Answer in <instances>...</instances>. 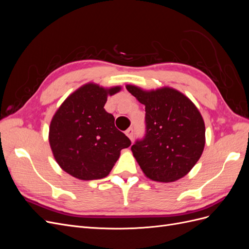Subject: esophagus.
Listing matches in <instances>:
<instances>
[{
  "label": "esophagus",
  "instance_id": "34e87169",
  "mask_svg": "<svg viewBox=\"0 0 249 249\" xmlns=\"http://www.w3.org/2000/svg\"><path fill=\"white\" fill-rule=\"evenodd\" d=\"M125 134H126V136L131 139V141H133V138H134V130H133V127H129V129L125 131Z\"/></svg>",
  "mask_w": 249,
  "mask_h": 249
}]
</instances>
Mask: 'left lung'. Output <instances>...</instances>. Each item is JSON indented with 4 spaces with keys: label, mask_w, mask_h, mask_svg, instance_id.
<instances>
[{
    "label": "left lung",
    "mask_w": 249,
    "mask_h": 249,
    "mask_svg": "<svg viewBox=\"0 0 249 249\" xmlns=\"http://www.w3.org/2000/svg\"><path fill=\"white\" fill-rule=\"evenodd\" d=\"M126 89L145 106V136L131 147L143 173L162 183L182 178L205 147L206 127L198 109L170 87L145 91L126 85Z\"/></svg>",
    "instance_id": "8db88e82"
}]
</instances>
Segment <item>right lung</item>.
Masks as SVG:
<instances>
[{"label":"right lung","instance_id":"1","mask_svg":"<svg viewBox=\"0 0 249 249\" xmlns=\"http://www.w3.org/2000/svg\"><path fill=\"white\" fill-rule=\"evenodd\" d=\"M122 87L88 83L72 92L56 111L49 141L55 160L65 172L83 180L107 177L131 140L116 129L114 116L104 109L108 95Z\"/></svg>","mask_w":249,"mask_h":249}]
</instances>
